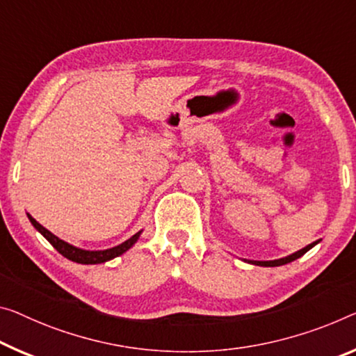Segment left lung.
<instances>
[{"instance_id": "1", "label": "left lung", "mask_w": 356, "mask_h": 356, "mask_svg": "<svg viewBox=\"0 0 356 356\" xmlns=\"http://www.w3.org/2000/svg\"><path fill=\"white\" fill-rule=\"evenodd\" d=\"M316 243H318V240H316V242H314V243L307 245V247H305V248H302V250L296 251V253L289 254V256H286V258H282V259H273V261H247V262H251V264H254V266H264V267H275V266H283V264H288V262H291V261H294V259L300 258V256L307 253V251H309L310 248H314Z\"/></svg>"}]
</instances>
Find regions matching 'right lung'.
<instances>
[{"label": "right lung", "mask_w": 356, "mask_h": 356, "mask_svg": "<svg viewBox=\"0 0 356 356\" xmlns=\"http://www.w3.org/2000/svg\"><path fill=\"white\" fill-rule=\"evenodd\" d=\"M29 220H30L33 226H35L36 231L44 235V238L52 245L54 248L58 251L60 254L65 256V258L70 259V261L78 262V264H102V262H106L109 259L118 258V256H121L129 248L134 247V245L136 243V240H138V237H140V234H141V231L136 232L129 240H125V242H122L121 245H118V247H113V248H108V250L90 251V250L76 248V247H73V245L63 242L62 238L56 237V235H54L51 231H47L46 227H42L41 224L38 222L31 215H29Z\"/></svg>", "instance_id": "1"}]
</instances>
